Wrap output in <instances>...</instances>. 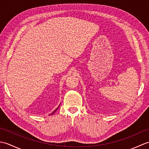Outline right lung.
<instances>
[{
	"mask_svg": "<svg viewBox=\"0 0 149 149\" xmlns=\"http://www.w3.org/2000/svg\"><path fill=\"white\" fill-rule=\"evenodd\" d=\"M58 108H57V109H56V110L54 111H53V112H52V113H51V115H53V114H54V113H55V112L56 111H57V109H58Z\"/></svg>",
	"mask_w": 149,
	"mask_h": 149,
	"instance_id": "add662e5",
	"label": "right lung"
}]
</instances>
